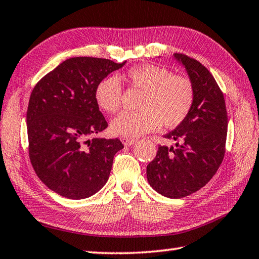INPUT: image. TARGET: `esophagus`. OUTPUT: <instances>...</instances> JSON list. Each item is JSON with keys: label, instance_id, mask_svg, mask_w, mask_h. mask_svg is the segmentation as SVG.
Instances as JSON below:
<instances>
[{"label": "esophagus", "instance_id": "34e87169", "mask_svg": "<svg viewBox=\"0 0 259 259\" xmlns=\"http://www.w3.org/2000/svg\"><path fill=\"white\" fill-rule=\"evenodd\" d=\"M121 142L123 143L124 146H133L134 144L137 142V140L134 139V138H128V137H122L121 138Z\"/></svg>", "mask_w": 259, "mask_h": 259}]
</instances>
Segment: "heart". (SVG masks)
<instances>
[{
    "label": "heart",
    "instance_id": "heart-1",
    "mask_svg": "<svg viewBox=\"0 0 259 259\" xmlns=\"http://www.w3.org/2000/svg\"><path fill=\"white\" fill-rule=\"evenodd\" d=\"M125 80L134 89L144 93L137 113H122L111 121L115 136L136 138L163 126L176 128L186 119L194 103V88L186 76L174 75L170 69L153 64L130 68ZM96 102L109 114L119 111L122 104L120 78L111 75L98 83Z\"/></svg>",
    "mask_w": 259,
    "mask_h": 259
}]
</instances>
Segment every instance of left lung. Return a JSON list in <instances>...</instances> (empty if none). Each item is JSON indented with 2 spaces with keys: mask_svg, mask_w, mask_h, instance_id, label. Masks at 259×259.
Listing matches in <instances>:
<instances>
[{
  "mask_svg": "<svg viewBox=\"0 0 259 259\" xmlns=\"http://www.w3.org/2000/svg\"><path fill=\"white\" fill-rule=\"evenodd\" d=\"M194 88L190 114L164 138L175 146H159L147 165L152 188L170 199H181L203 187L221 165L225 154L227 113L224 95L216 80L198 60L175 54Z\"/></svg>",
  "mask_w": 259,
  "mask_h": 259,
  "instance_id": "1",
  "label": "left lung"
}]
</instances>
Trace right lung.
<instances>
[{"label":"right lung","mask_w":259,"mask_h":259,"mask_svg":"<svg viewBox=\"0 0 259 259\" xmlns=\"http://www.w3.org/2000/svg\"><path fill=\"white\" fill-rule=\"evenodd\" d=\"M109 59L74 57L40 80L30 95L26 123L29 159L38 178L64 198L94 195L108 181L119 139L97 137L107 128L95 93L124 66Z\"/></svg>","instance_id":"1"}]
</instances>
